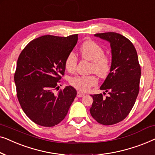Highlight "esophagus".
<instances>
[{
	"label": "esophagus",
	"instance_id": "34e87169",
	"mask_svg": "<svg viewBox=\"0 0 155 155\" xmlns=\"http://www.w3.org/2000/svg\"><path fill=\"white\" fill-rule=\"evenodd\" d=\"M84 95H85V94H84V93H82L81 92H78L77 93V96L78 97H84Z\"/></svg>",
	"mask_w": 155,
	"mask_h": 155
}]
</instances>
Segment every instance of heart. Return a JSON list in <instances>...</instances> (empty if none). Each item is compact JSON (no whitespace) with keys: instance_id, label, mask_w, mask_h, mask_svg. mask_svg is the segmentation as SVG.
<instances>
[{"instance_id":"1","label":"heart","mask_w":155,"mask_h":155,"mask_svg":"<svg viewBox=\"0 0 155 155\" xmlns=\"http://www.w3.org/2000/svg\"><path fill=\"white\" fill-rule=\"evenodd\" d=\"M82 58L90 61V73H96L99 78H106L111 71L112 61L111 57L104 54V48L92 40L84 41L80 48ZM78 58L73 52L69 53L65 59V69L70 73L75 71ZM70 84L77 90L86 92L98 82V78L94 74L87 76L77 75L70 78Z\"/></svg>"}]
</instances>
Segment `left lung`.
Here are the masks:
<instances>
[{"mask_svg": "<svg viewBox=\"0 0 155 155\" xmlns=\"http://www.w3.org/2000/svg\"><path fill=\"white\" fill-rule=\"evenodd\" d=\"M94 36L111 44L112 68L100 87L109 95H91L93 103L90 111L99 124L109 126L125 119L134 106L139 93L141 68L135 46L124 36L116 32Z\"/></svg>", "mask_w": 155, "mask_h": 155, "instance_id": "obj_1", "label": "left lung"}]
</instances>
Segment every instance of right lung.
Segmentation results:
<instances>
[{
	"label": "right lung",
	"instance_id": "add662e5",
	"mask_svg": "<svg viewBox=\"0 0 155 155\" xmlns=\"http://www.w3.org/2000/svg\"><path fill=\"white\" fill-rule=\"evenodd\" d=\"M78 38V35L42 36L29 42L18 57L14 75L17 97L23 111L37 125L58 124L77 95L72 86L61 89L57 94L54 91L64 76L65 59Z\"/></svg>",
	"mask_w": 155,
	"mask_h": 155
}]
</instances>
